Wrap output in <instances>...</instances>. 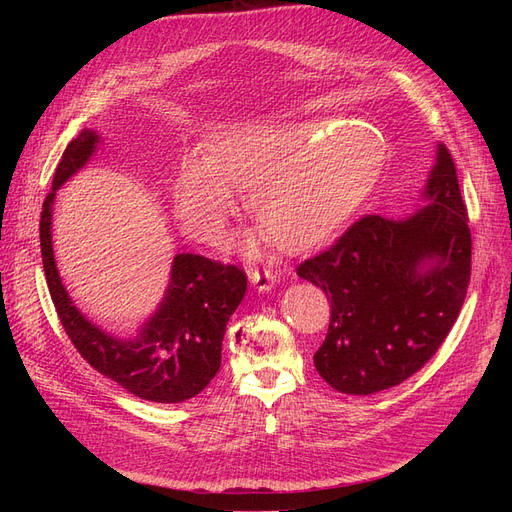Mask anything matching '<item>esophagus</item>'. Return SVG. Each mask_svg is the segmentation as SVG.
Returning <instances> with one entry per match:
<instances>
[{
    "label": "esophagus",
    "instance_id": "obj_1",
    "mask_svg": "<svg viewBox=\"0 0 512 512\" xmlns=\"http://www.w3.org/2000/svg\"><path fill=\"white\" fill-rule=\"evenodd\" d=\"M249 282L259 290V292H270L276 284V274L270 270H251L249 272Z\"/></svg>",
    "mask_w": 512,
    "mask_h": 512
}]
</instances>
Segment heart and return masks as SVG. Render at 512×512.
Here are the masks:
<instances>
[{"label": "heart", "mask_w": 512, "mask_h": 512, "mask_svg": "<svg viewBox=\"0 0 512 512\" xmlns=\"http://www.w3.org/2000/svg\"><path fill=\"white\" fill-rule=\"evenodd\" d=\"M386 161L369 124L321 126L255 122L213 137L205 155L182 157L174 211L184 230L213 242L236 211L234 188H249V209L280 247L299 253L334 236L369 195ZM257 242L249 247L255 253Z\"/></svg>", "instance_id": "1"}]
</instances>
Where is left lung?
Wrapping results in <instances>:
<instances>
[{
	"mask_svg": "<svg viewBox=\"0 0 512 512\" xmlns=\"http://www.w3.org/2000/svg\"><path fill=\"white\" fill-rule=\"evenodd\" d=\"M421 195L429 203L407 218L365 215L297 267L332 305L313 363L338 392L367 396L411 378L436 355L465 303L471 230L442 143Z\"/></svg>",
	"mask_w": 512,
	"mask_h": 512,
	"instance_id": "left-lung-1",
	"label": "left lung"
}]
</instances>
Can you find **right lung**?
<instances>
[{
  "instance_id": "add662e5",
  "label": "right lung",
  "mask_w": 512,
  "mask_h": 512,
  "mask_svg": "<svg viewBox=\"0 0 512 512\" xmlns=\"http://www.w3.org/2000/svg\"><path fill=\"white\" fill-rule=\"evenodd\" d=\"M99 134L83 130L62 153L41 211V257L47 288L62 326L91 367L130 394L151 402L197 396L220 371L222 340L230 315L247 290V274L203 255L180 253L172 261L166 297L132 338H116L76 309L58 274L51 245V207L58 188L97 149Z\"/></svg>"
}]
</instances>
